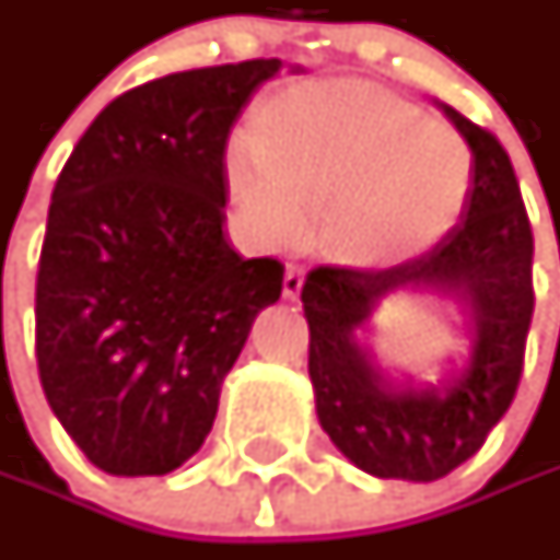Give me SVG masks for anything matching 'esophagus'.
Returning a JSON list of instances; mask_svg holds the SVG:
<instances>
[{
	"mask_svg": "<svg viewBox=\"0 0 560 560\" xmlns=\"http://www.w3.org/2000/svg\"><path fill=\"white\" fill-rule=\"evenodd\" d=\"M302 287H305V268H287V277H283V295L287 299H295L299 292H302Z\"/></svg>",
	"mask_w": 560,
	"mask_h": 560,
	"instance_id": "34e87169",
	"label": "esophagus"
}]
</instances>
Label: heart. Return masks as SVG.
<instances>
[{
    "label": "heart",
    "mask_w": 560,
    "mask_h": 560,
    "mask_svg": "<svg viewBox=\"0 0 560 560\" xmlns=\"http://www.w3.org/2000/svg\"><path fill=\"white\" fill-rule=\"evenodd\" d=\"M470 145L452 124L368 80L292 86L226 152V189L265 243L305 236L320 211L324 243L352 265L411 258L458 224Z\"/></svg>",
    "instance_id": "1"
}]
</instances>
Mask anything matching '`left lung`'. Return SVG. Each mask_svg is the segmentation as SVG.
<instances>
[{
	"label": "left lung",
	"instance_id": "left-lung-1",
	"mask_svg": "<svg viewBox=\"0 0 560 560\" xmlns=\"http://www.w3.org/2000/svg\"><path fill=\"white\" fill-rule=\"evenodd\" d=\"M442 112L474 152L462 224L401 265H320L302 287L320 427L349 462L383 480L430 483L483 448L517 393L536 305L533 226L505 145L455 108ZM398 289L452 291L475 312L471 364L440 390H393L354 342L378 299Z\"/></svg>",
	"mask_w": 560,
	"mask_h": 560
}]
</instances>
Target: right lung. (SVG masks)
Listing matches in <instances>:
<instances>
[{
    "label": "right lung",
    "mask_w": 560,
    "mask_h": 560,
    "mask_svg": "<svg viewBox=\"0 0 560 560\" xmlns=\"http://www.w3.org/2000/svg\"><path fill=\"white\" fill-rule=\"evenodd\" d=\"M280 58L196 68L108 102L52 189L36 270V368L80 452L162 477L202 448L277 258L224 236V149Z\"/></svg>",
    "instance_id": "obj_1"
}]
</instances>
